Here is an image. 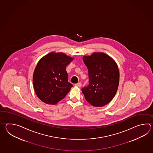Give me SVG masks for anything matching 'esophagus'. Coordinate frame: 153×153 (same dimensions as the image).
Here are the masks:
<instances>
[{
	"instance_id": "34e87169",
	"label": "esophagus",
	"mask_w": 153,
	"mask_h": 153,
	"mask_svg": "<svg viewBox=\"0 0 153 153\" xmlns=\"http://www.w3.org/2000/svg\"><path fill=\"white\" fill-rule=\"evenodd\" d=\"M75 86H78V87H79V88H80L81 86V82H78L77 84H76L75 85Z\"/></svg>"
}]
</instances>
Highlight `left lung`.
I'll list each match as a JSON object with an SVG mask.
<instances>
[{
    "mask_svg": "<svg viewBox=\"0 0 153 153\" xmlns=\"http://www.w3.org/2000/svg\"><path fill=\"white\" fill-rule=\"evenodd\" d=\"M82 59L88 69L89 84L81 89L82 92L92 105L104 106L117 92L120 76L117 64L103 52H94Z\"/></svg>",
    "mask_w": 153,
    "mask_h": 153,
    "instance_id": "8db88e82",
    "label": "left lung"
}]
</instances>
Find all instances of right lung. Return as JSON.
<instances>
[{
    "mask_svg": "<svg viewBox=\"0 0 153 153\" xmlns=\"http://www.w3.org/2000/svg\"><path fill=\"white\" fill-rule=\"evenodd\" d=\"M73 58L63 52H51L39 60L33 75L36 96L46 104H56L65 97L73 85L65 68Z\"/></svg>",
    "mask_w": 153,
    "mask_h": 153,
    "instance_id": "obj_1",
    "label": "right lung"
}]
</instances>
